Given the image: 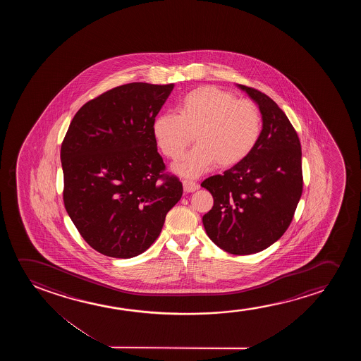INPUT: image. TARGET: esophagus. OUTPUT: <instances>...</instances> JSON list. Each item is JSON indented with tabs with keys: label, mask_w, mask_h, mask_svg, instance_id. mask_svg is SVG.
<instances>
[{
	"label": "esophagus",
	"mask_w": 361,
	"mask_h": 361,
	"mask_svg": "<svg viewBox=\"0 0 361 361\" xmlns=\"http://www.w3.org/2000/svg\"><path fill=\"white\" fill-rule=\"evenodd\" d=\"M183 185L185 192H195L200 188L198 183L191 181V180H183Z\"/></svg>",
	"instance_id": "esophagus-1"
}]
</instances>
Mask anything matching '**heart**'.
Returning <instances> with one entry per match:
<instances>
[{
	"label": "heart",
	"mask_w": 361,
	"mask_h": 361,
	"mask_svg": "<svg viewBox=\"0 0 361 361\" xmlns=\"http://www.w3.org/2000/svg\"><path fill=\"white\" fill-rule=\"evenodd\" d=\"M178 116L164 114L154 119V140L164 157L176 160L192 143L197 145L173 165L176 173L196 178L216 163L235 166L250 155L262 129L257 104L217 86H201L180 99Z\"/></svg>",
	"instance_id": "b5f03b06"
}]
</instances>
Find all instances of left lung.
<instances>
[{"mask_svg":"<svg viewBox=\"0 0 361 361\" xmlns=\"http://www.w3.org/2000/svg\"><path fill=\"white\" fill-rule=\"evenodd\" d=\"M239 87L259 104L262 134L245 160L201 183L214 200L202 222L221 249L249 255L270 247L290 227L303 191L302 150L283 111L259 90Z\"/></svg>","mask_w":361,"mask_h":361,"instance_id":"8db88e82","label":"left lung"}]
</instances>
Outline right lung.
Segmentation results:
<instances>
[{
	"label": "right lung",
	"mask_w": 361,
	"mask_h": 361,
	"mask_svg": "<svg viewBox=\"0 0 361 361\" xmlns=\"http://www.w3.org/2000/svg\"><path fill=\"white\" fill-rule=\"evenodd\" d=\"M173 86L130 82L109 90L76 112L65 134L64 206L85 242L104 255L145 252L183 196L152 132Z\"/></svg>",
	"instance_id": "add662e5"
}]
</instances>
